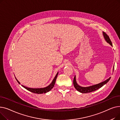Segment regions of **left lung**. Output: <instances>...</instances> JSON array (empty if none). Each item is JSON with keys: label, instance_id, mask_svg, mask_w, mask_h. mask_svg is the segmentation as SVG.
Listing matches in <instances>:
<instances>
[{"label": "left lung", "instance_id": "8db88e82", "mask_svg": "<svg viewBox=\"0 0 120 120\" xmlns=\"http://www.w3.org/2000/svg\"><path fill=\"white\" fill-rule=\"evenodd\" d=\"M103 35H104L105 39L106 41V42L109 43L111 46H112V42L109 38V36L104 32H103ZM110 78H111V77L109 78L108 79L106 80L105 81L103 82L99 83L97 85H93V86H88V87H82V86H79L77 84L76 81V79H75V76L74 77V79H73V85H74V87L75 88V89H76L77 90H78V91H79L80 92L83 93H90V92H91L94 91H95V90H98L99 89H100V88L102 87L104 85H105V84H106L109 81V80L110 79Z\"/></svg>", "mask_w": 120, "mask_h": 120}]
</instances>
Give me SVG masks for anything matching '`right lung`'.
I'll return each instance as SVG.
<instances>
[{
  "label": "right lung",
  "instance_id": "1",
  "mask_svg": "<svg viewBox=\"0 0 120 120\" xmlns=\"http://www.w3.org/2000/svg\"><path fill=\"white\" fill-rule=\"evenodd\" d=\"M58 72H57V73L56 74V76H55L54 78L53 79L52 82V83L50 84L48 86L46 87H44V88H40V89H31V88H29L23 85H22V86L24 87L25 89H26V90H28L31 92H33L34 93H37V94H42V93H47L50 90H51L52 88L53 87L55 83V81L56 80L57 77V75H58ZM17 81L18 82V83L20 84V83L16 79Z\"/></svg>",
  "mask_w": 120,
  "mask_h": 120
}]
</instances>
